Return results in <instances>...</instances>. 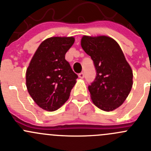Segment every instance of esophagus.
<instances>
[{"mask_svg": "<svg viewBox=\"0 0 151 151\" xmlns=\"http://www.w3.org/2000/svg\"><path fill=\"white\" fill-rule=\"evenodd\" d=\"M78 77L81 78H83L84 77V73H83V72H81V73H80L79 74H78Z\"/></svg>", "mask_w": 151, "mask_h": 151, "instance_id": "esophagus-1", "label": "esophagus"}]
</instances>
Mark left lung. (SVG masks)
Wrapping results in <instances>:
<instances>
[{"mask_svg":"<svg viewBox=\"0 0 151 151\" xmlns=\"http://www.w3.org/2000/svg\"><path fill=\"white\" fill-rule=\"evenodd\" d=\"M81 44L96 70L94 81L88 86L93 102L104 111L120 107L131 90L133 71L119 45L107 36H84Z\"/></svg>","mask_w":151,"mask_h":151,"instance_id":"1","label":"left lung"}]
</instances>
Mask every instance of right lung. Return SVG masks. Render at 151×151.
<instances>
[{
	"label": "right lung",
	"instance_id": "obj_1",
	"mask_svg": "<svg viewBox=\"0 0 151 151\" xmlns=\"http://www.w3.org/2000/svg\"><path fill=\"white\" fill-rule=\"evenodd\" d=\"M73 37H52L43 41L32 58L26 73L29 93L44 110L54 111L70 97L78 78L65 54L72 47Z\"/></svg>",
	"mask_w": 151,
	"mask_h": 151
}]
</instances>
